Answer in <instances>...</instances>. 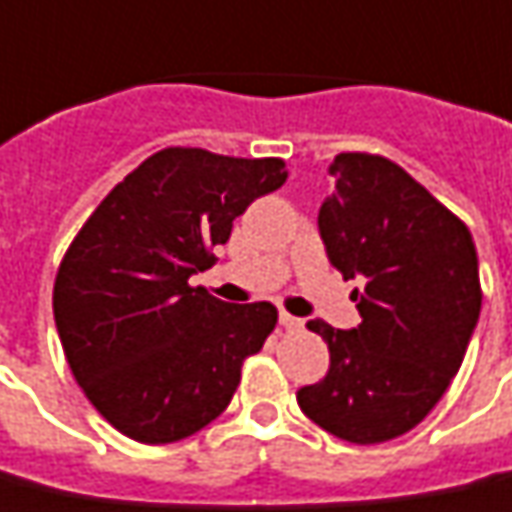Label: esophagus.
Instances as JSON below:
<instances>
[{
	"label": "esophagus",
	"mask_w": 512,
	"mask_h": 512,
	"mask_svg": "<svg viewBox=\"0 0 512 512\" xmlns=\"http://www.w3.org/2000/svg\"><path fill=\"white\" fill-rule=\"evenodd\" d=\"M280 324L282 327H285V330H302V318H296V316H291V313H285V310H282L280 313Z\"/></svg>",
	"instance_id": "34e87169"
}]
</instances>
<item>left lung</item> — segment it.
Segmentation results:
<instances>
[{
    "instance_id": "8db88e82",
    "label": "left lung",
    "mask_w": 512,
    "mask_h": 512,
    "mask_svg": "<svg viewBox=\"0 0 512 512\" xmlns=\"http://www.w3.org/2000/svg\"><path fill=\"white\" fill-rule=\"evenodd\" d=\"M335 191L318 210L330 263L360 277L355 330L313 318L330 371L296 393L321 430L382 443L421 424L466 357L482 307L471 232L446 205L382 155L341 152Z\"/></svg>"
}]
</instances>
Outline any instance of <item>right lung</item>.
Segmentation results:
<instances>
[{
  "instance_id": "add662e5",
  "label": "right lung",
  "mask_w": 512,
  "mask_h": 512,
  "mask_svg": "<svg viewBox=\"0 0 512 512\" xmlns=\"http://www.w3.org/2000/svg\"><path fill=\"white\" fill-rule=\"evenodd\" d=\"M285 177L280 157L169 146L74 235L52 291L57 335L82 393L121 435L174 443L227 410L277 307L227 305L188 277L216 263L232 221Z\"/></svg>"
}]
</instances>
